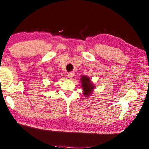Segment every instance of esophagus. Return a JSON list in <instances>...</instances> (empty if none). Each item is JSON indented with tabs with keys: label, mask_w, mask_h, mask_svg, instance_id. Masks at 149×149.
Returning <instances> with one entry per match:
<instances>
[{
	"label": "esophagus",
	"mask_w": 149,
	"mask_h": 149,
	"mask_svg": "<svg viewBox=\"0 0 149 149\" xmlns=\"http://www.w3.org/2000/svg\"><path fill=\"white\" fill-rule=\"evenodd\" d=\"M74 75H75V74L74 72H70L68 74V77L69 79H72V78L74 77Z\"/></svg>",
	"instance_id": "esophagus-1"
}]
</instances>
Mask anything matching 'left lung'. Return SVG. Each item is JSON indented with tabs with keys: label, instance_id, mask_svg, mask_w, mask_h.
<instances>
[{
	"label": "left lung",
	"instance_id": "1",
	"mask_svg": "<svg viewBox=\"0 0 149 149\" xmlns=\"http://www.w3.org/2000/svg\"><path fill=\"white\" fill-rule=\"evenodd\" d=\"M81 83L84 96L86 97L91 96L92 92L93 91L94 88V85L91 82L90 78L87 76H85V75H82L81 77Z\"/></svg>",
	"mask_w": 149,
	"mask_h": 149
}]
</instances>
